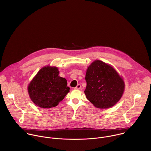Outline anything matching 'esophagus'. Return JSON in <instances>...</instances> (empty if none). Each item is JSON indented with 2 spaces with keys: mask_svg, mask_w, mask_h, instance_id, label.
I'll list each match as a JSON object with an SVG mask.
<instances>
[{
  "mask_svg": "<svg viewBox=\"0 0 151 151\" xmlns=\"http://www.w3.org/2000/svg\"><path fill=\"white\" fill-rule=\"evenodd\" d=\"M81 88V84H77V86H76L74 88H75V89H80Z\"/></svg>",
  "mask_w": 151,
  "mask_h": 151,
  "instance_id": "obj_1",
  "label": "esophagus"
}]
</instances>
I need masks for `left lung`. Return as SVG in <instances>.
Listing matches in <instances>:
<instances>
[{
	"instance_id": "1",
	"label": "left lung",
	"mask_w": 151,
	"mask_h": 151,
	"mask_svg": "<svg viewBox=\"0 0 151 151\" xmlns=\"http://www.w3.org/2000/svg\"><path fill=\"white\" fill-rule=\"evenodd\" d=\"M86 86L84 91L87 99L95 106L110 108L121 98L124 83L116 71L110 65L95 60L86 70Z\"/></svg>"
}]
</instances>
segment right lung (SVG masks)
Returning a JSON list of instances; mask_svg holds the SVG:
<instances>
[{"instance_id": "obj_1", "label": "right lung", "mask_w": 151, "mask_h": 151, "mask_svg": "<svg viewBox=\"0 0 151 151\" xmlns=\"http://www.w3.org/2000/svg\"><path fill=\"white\" fill-rule=\"evenodd\" d=\"M57 67L41 68L28 87L32 101L41 108L56 106L70 91L67 80L59 76Z\"/></svg>"}]
</instances>
